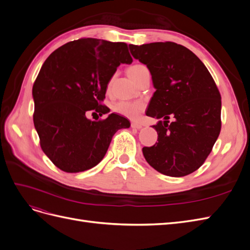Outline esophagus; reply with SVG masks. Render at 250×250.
I'll return each mask as SVG.
<instances>
[{
  "mask_svg": "<svg viewBox=\"0 0 250 250\" xmlns=\"http://www.w3.org/2000/svg\"><path fill=\"white\" fill-rule=\"evenodd\" d=\"M131 127H132V128H134V129H141V128L143 127V125H142V124H140V123L132 122V123H131Z\"/></svg>",
  "mask_w": 250,
  "mask_h": 250,
  "instance_id": "obj_1",
  "label": "esophagus"
}]
</instances>
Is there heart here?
<instances>
[{"mask_svg":"<svg viewBox=\"0 0 250 250\" xmlns=\"http://www.w3.org/2000/svg\"><path fill=\"white\" fill-rule=\"evenodd\" d=\"M148 71L147 67L143 64H134L129 70L128 75L132 80H135L139 76ZM144 109V103L142 102H129V101H120L113 105V110L121 116H124L129 119H137L142 110Z\"/></svg>","mask_w":250,"mask_h":250,"instance_id":"b5f03b06","label":"heart"}]
</instances>
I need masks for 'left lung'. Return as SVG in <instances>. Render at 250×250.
<instances>
[{"mask_svg": "<svg viewBox=\"0 0 250 250\" xmlns=\"http://www.w3.org/2000/svg\"><path fill=\"white\" fill-rule=\"evenodd\" d=\"M131 55L146 64L155 92L146 115L158 143L144 147L147 163L165 175L181 177L201 167L221 130V96L207 66L192 51L175 42L129 44ZM173 115L174 122L167 120Z\"/></svg>", "mask_w": 250, "mask_h": 250, "instance_id": "obj_1", "label": "left lung"}]
</instances>
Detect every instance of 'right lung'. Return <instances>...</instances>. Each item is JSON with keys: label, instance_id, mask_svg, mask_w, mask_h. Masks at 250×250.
Segmentation results:
<instances>
[{"label": "right lung", "instance_id": "1", "mask_svg": "<svg viewBox=\"0 0 250 250\" xmlns=\"http://www.w3.org/2000/svg\"><path fill=\"white\" fill-rule=\"evenodd\" d=\"M131 62L125 42L98 39L67 42L43 62L32 88L33 122L42 151L57 168L67 173L92 169L106 154L113 134L130 127L118 113L100 121L85 113L109 112L101 104L108 82L121 63Z\"/></svg>", "mask_w": 250, "mask_h": 250}]
</instances>
